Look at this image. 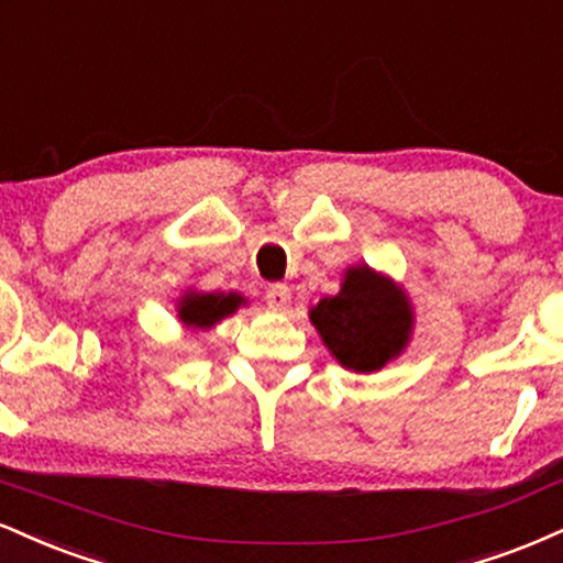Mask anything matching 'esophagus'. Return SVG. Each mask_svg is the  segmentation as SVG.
<instances>
[{
  "instance_id": "1",
  "label": "esophagus",
  "mask_w": 563,
  "mask_h": 563,
  "mask_svg": "<svg viewBox=\"0 0 563 563\" xmlns=\"http://www.w3.org/2000/svg\"><path fill=\"white\" fill-rule=\"evenodd\" d=\"M264 299H267L273 309H283L290 301V288L286 283H273V286L267 288V296H264Z\"/></svg>"
}]
</instances>
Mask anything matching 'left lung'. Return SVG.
I'll list each match as a JSON object with an SVG mask.
<instances>
[{
  "mask_svg": "<svg viewBox=\"0 0 563 563\" xmlns=\"http://www.w3.org/2000/svg\"><path fill=\"white\" fill-rule=\"evenodd\" d=\"M309 317L338 362L354 372L380 369L411 330L404 294L369 267L349 269L341 294L322 299Z\"/></svg>",
  "mask_w": 563,
  "mask_h": 563,
  "instance_id": "1",
  "label": "left lung"
}]
</instances>
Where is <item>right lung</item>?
<instances>
[{
  "label": "right lung",
  "mask_w": 563,
  "mask_h": 563,
  "mask_svg": "<svg viewBox=\"0 0 563 563\" xmlns=\"http://www.w3.org/2000/svg\"><path fill=\"white\" fill-rule=\"evenodd\" d=\"M243 299L239 294H196L180 303V320L194 328H212L222 317L233 314Z\"/></svg>",
  "instance_id": "right-lung-1"
}]
</instances>
